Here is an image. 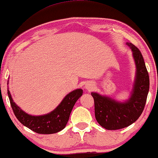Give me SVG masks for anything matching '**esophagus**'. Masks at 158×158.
Listing matches in <instances>:
<instances>
[{
  "label": "esophagus",
  "mask_w": 158,
  "mask_h": 158,
  "mask_svg": "<svg viewBox=\"0 0 158 158\" xmlns=\"http://www.w3.org/2000/svg\"><path fill=\"white\" fill-rule=\"evenodd\" d=\"M85 88L88 90H91L92 88H93V85H92L91 84H89V83H88V84L85 85Z\"/></svg>",
  "instance_id": "obj_1"
}]
</instances>
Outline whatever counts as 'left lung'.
<instances>
[{
  "mask_svg": "<svg viewBox=\"0 0 158 158\" xmlns=\"http://www.w3.org/2000/svg\"><path fill=\"white\" fill-rule=\"evenodd\" d=\"M126 44L131 49L136 65L135 80L129 99L121 102L95 92L91 93L96 119L108 130L121 129L135 123L143 113L149 90V77L142 53L131 43Z\"/></svg>",
  "mask_w": 158,
  "mask_h": 158,
  "instance_id": "8db88e82",
  "label": "left lung"
}]
</instances>
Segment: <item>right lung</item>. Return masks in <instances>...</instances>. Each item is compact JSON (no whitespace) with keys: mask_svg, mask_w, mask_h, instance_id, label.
<instances>
[{"mask_svg":"<svg viewBox=\"0 0 158 158\" xmlns=\"http://www.w3.org/2000/svg\"><path fill=\"white\" fill-rule=\"evenodd\" d=\"M7 91L11 107L16 118L19 119L21 124L30 130L42 135L57 133L64 129L68 122L70 114L74 105L83 94V90L81 89L74 90L66 95L60 104L51 112L44 115L32 116L21 109L13 102L9 89Z\"/></svg>","mask_w":158,"mask_h":158,"instance_id":"1","label":"right lung"}]
</instances>
